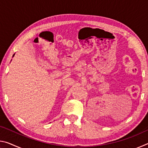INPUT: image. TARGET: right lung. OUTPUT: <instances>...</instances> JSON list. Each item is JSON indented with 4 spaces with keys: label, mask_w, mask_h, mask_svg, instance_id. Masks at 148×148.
Instances as JSON below:
<instances>
[{
    "label": "right lung",
    "mask_w": 148,
    "mask_h": 148,
    "mask_svg": "<svg viewBox=\"0 0 148 148\" xmlns=\"http://www.w3.org/2000/svg\"><path fill=\"white\" fill-rule=\"evenodd\" d=\"M14 55H15V54H14V55H13V57H14Z\"/></svg>",
    "instance_id": "obj_1"
}]
</instances>
